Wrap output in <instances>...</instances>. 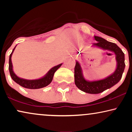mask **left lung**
I'll list each match as a JSON object with an SVG mask.
<instances>
[{"label": "left lung", "mask_w": 132, "mask_h": 132, "mask_svg": "<svg viewBox=\"0 0 132 132\" xmlns=\"http://www.w3.org/2000/svg\"><path fill=\"white\" fill-rule=\"evenodd\" d=\"M94 39L97 42L93 43L94 46L98 47L103 50H110L115 54L117 67L114 73L106 78L89 82L84 79L80 65L76 61L75 67V84L81 91L89 94H99L112 87L121 79L125 68L124 53L116 44L109 42L97 36H94Z\"/></svg>", "instance_id": "1"}]
</instances>
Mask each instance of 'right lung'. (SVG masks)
I'll use <instances>...</instances> for the list:
<instances>
[{
  "label": "right lung",
  "instance_id": "obj_1",
  "mask_svg": "<svg viewBox=\"0 0 132 132\" xmlns=\"http://www.w3.org/2000/svg\"><path fill=\"white\" fill-rule=\"evenodd\" d=\"M15 48V47L14 48L12 53L10 55V59H9V71H10L11 77L12 80L20 86L25 88H28V89H39V88L46 87L52 81L55 71L62 65V64L57 65L51 68L46 76L41 79H37V80H26V79L20 78L14 73L13 70H12L11 56Z\"/></svg>",
  "mask_w": 132,
  "mask_h": 132
}]
</instances>
